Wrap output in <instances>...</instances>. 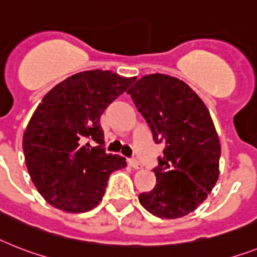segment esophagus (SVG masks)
<instances>
[{
	"label": "esophagus",
	"mask_w": 257,
	"mask_h": 257,
	"mask_svg": "<svg viewBox=\"0 0 257 257\" xmlns=\"http://www.w3.org/2000/svg\"><path fill=\"white\" fill-rule=\"evenodd\" d=\"M128 164H130L134 169H142V168H143L142 163L138 162L137 159H130V160H128Z\"/></svg>",
	"instance_id": "34e87169"
}]
</instances>
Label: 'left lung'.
I'll list each match as a JSON object with an SVG mask.
<instances>
[{
  "mask_svg": "<svg viewBox=\"0 0 257 257\" xmlns=\"http://www.w3.org/2000/svg\"><path fill=\"white\" fill-rule=\"evenodd\" d=\"M127 93L148 123L156 143H165L155 168L156 184L139 194L144 209L176 219L206 200L219 177L220 143L202 99L180 78L152 73Z\"/></svg>",
  "mask_w": 257,
  "mask_h": 257,
  "instance_id": "8db88e82",
  "label": "left lung"
}]
</instances>
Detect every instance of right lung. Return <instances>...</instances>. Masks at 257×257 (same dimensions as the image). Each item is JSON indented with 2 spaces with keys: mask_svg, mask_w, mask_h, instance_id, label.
<instances>
[{
  "mask_svg": "<svg viewBox=\"0 0 257 257\" xmlns=\"http://www.w3.org/2000/svg\"><path fill=\"white\" fill-rule=\"evenodd\" d=\"M137 77L111 71H85L59 82L34 111L25 134L27 171L40 196L65 213L94 209L110 175L126 159L106 154L99 118ZM93 139L98 146L86 142Z\"/></svg>",
  "mask_w": 257,
  "mask_h": 257,
  "instance_id": "right-lung-1",
  "label": "right lung"
}]
</instances>
